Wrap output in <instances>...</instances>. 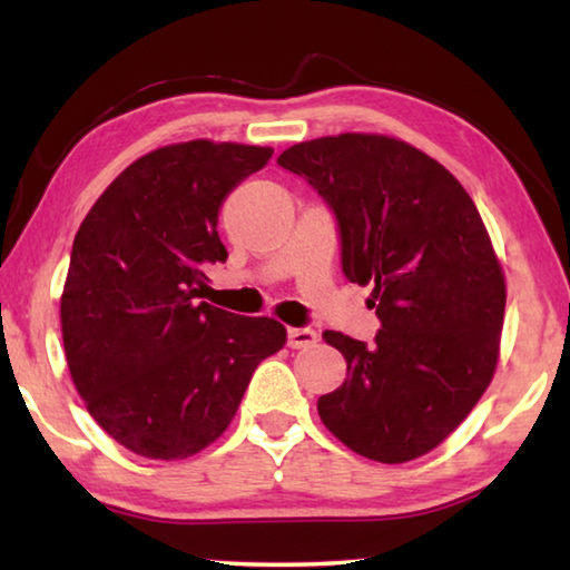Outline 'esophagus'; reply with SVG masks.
I'll list each match as a JSON object with an SVG mask.
<instances>
[{
	"label": "esophagus",
	"mask_w": 570,
	"mask_h": 570,
	"mask_svg": "<svg viewBox=\"0 0 570 570\" xmlns=\"http://www.w3.org/2000/svg\"><path fill=\"white\" fill-rule=\"evenodd\" d=\"M320 334H316L312 326H292L288 330V346L292 350H306V346H314Z\"/></svg>",
	"instance_id": "esophagus-1"
}]
</instances>
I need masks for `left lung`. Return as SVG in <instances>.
<instances>
[{
    "mask_svg": "<svg viewBox=\"0 0 570 570\" xmlns=\"http://www.w3.org/2000/svg\"><path fill=\"white\" fill-rule=\"evenodd\" d=\"M278 166L332 208L342 272L372 286L374 344L324 332L346 360L320 417L356 455L407 462L475 407L498 364L503 268L468 190L438 160L387 135L296 142Z\"/></svg>",
    "mask_w": 570,
    "mask_h": 570,
    "instance_id": "left-lung-1",
    "label": "left lung"
}]
</instances>
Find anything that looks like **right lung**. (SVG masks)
Masks as SVG:
<instances>
[{
  "mask_svg": "<svg viewBox=\"0 0 570 570\" xmlns=\"http://www.w3.org/2000/svg\"><path fill=\"white\" fill-rule=\"evenodd\" d=\"M272 148L190 140L125 168L77 230L60 320L95 422L135 455L183 460L234 420L250 374L286 344L268 316L198 302L228 254L218 214Z\"/></svg>",
  "mask_w": 570,
  "mask_h": 570,
  "instance_id": "obj_1",
  "label": "right lung"
}]
</instances>
